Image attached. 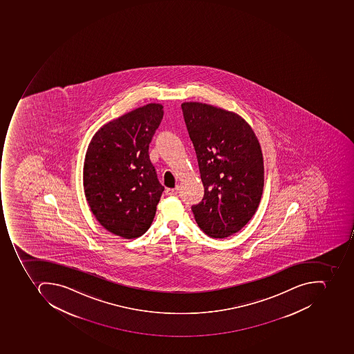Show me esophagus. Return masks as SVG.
<instances>
[{"label":"esophagus","mask_w":354,"mask_h":354,"mask_svg":"<svg viewBox=\"0 0 354 354\" xmlns=\"http://www.w3.org/2000/svg\"><path fill=\"white\" fill-rule=\"evenodd\" d=\"M178 193V187L176 188H167L166 189V195L168 196H174Z\"/></svg>","instance_id":"1"}]
</instances>
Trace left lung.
I'll return each instance as SVG.
<instances>
[{"mask_svg":"<svg viewBox=\"0 0 354 354\" xmlns=\"http://www.w3.org/2000/svg\"><path fill=\"white\" fill-rule=\"evenodd\" d=\"M205 187L192 206L199 227L214 239L241 231L256 214L263 192V157L252 129L231 111L207 105H180Z\"/></svg>","mask_w":354,"mask_h":354,"instance_id":"obj_1","label":"left lung"}]
</instances>
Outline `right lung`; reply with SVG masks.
I'll list each match as a JSON object with an SVG mask.
<instances>
[{
    "label": "right lung",
    "instance_id": "1",
    "mask_svg": "<svg viewBox=\"0 0 354 354\" xmlns=\"http://www.w3.org/2000/svg\"><path fill=\"white\" fill-rule=\"evenodd\" d=\"M163 117L160 104H148L108 122L86 151L83 186L100 225L123 239L147 231L163 187L148 155Z\"/></svg>",
    "mask_w": 354,
    "mask_h": 354
}]
</instances>
